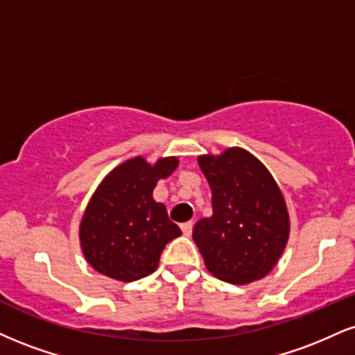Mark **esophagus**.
<instances>
[{
	"instance_id": "1",
	"label": "esophagus",
	"mask_w": 355,
	"mask_h": 355,
	"mask_svg": "<svg viewBox=\"0 0 355 355\" xmlns=\"http://www.w3.org/2000/svg\"><path fill=\"white\" fill-rule=\"evenodd\" d=\"M182 232L185 236H190L191 232H193V221H187V223H182Z\"/></svg>"
}]
</instances>
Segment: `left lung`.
Here are the masks:
<instances>
[{
  "label": "left lung",
  "mask_w": 355,
  "mask_h": 355,
  "mask_svg": "<svg viewBox=\"0 0 355 355\" xmlns=\"http://www.w3.org/2000/svg\"><path fill=\"white\" fill-rule=\"evenodd\" d=\"M198 165L213 205V215L193 228L205 266L232 284L261 279L276 266L289 240L283 191L270 170L241 147L200 155Z\"/></svg>",
  "instance_id": "8db88e82"
}]
</instances>
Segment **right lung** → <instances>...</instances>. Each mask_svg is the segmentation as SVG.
Returning a JSON list of instances; mask_svg holds the SVG:
<instances>
[{
    "label": "right lung",
    "instance_id": "add662e5",
    "mask_svg": "<svg viewBox=\"0 0 355 355\" xmlns=\"http://www.w3.org/2000/svg\"><path fill=\"white\" fill-rule=\"evenodd\" d=\"M177 166V157L148 164L139 155L105 175L79 225L80 250L97 272L130 283L157 270L165 245L182 232L152 193Z\"/></svg>",
    "mask_w": 355,
    "mask_h": 355
}]
</instances>
